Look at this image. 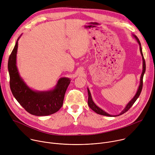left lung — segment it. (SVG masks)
<instances>
[{"instance_id":"8db88e82","label":"left lung","mask_w":155,"mask_h":155,"mask_svg":"<svg viewBox=\"0 0 155 155\" xmlns=\"http://www.w3.org/2000/svg\"><path fill=\"white\" fill-rule=\"evenodd\" d=\"M133 36L135 37L136 38V40H137L138 43L140 45V53H141V55L142 56V59H143V71H142V74L141 75V78H140V85H139V87H138V91L137 92L136 95H135V97H134L128 103V104L127 105L126 107L123 109V110L120 113L119 115H110L108 114V113H107V112H105V111L103 110L102 109H101L100 108H99L98 106H97L95 105V103L94 102V101H93L92 98H91V94H90V91L89 90V89L88 88V106L92 110H94L95 112H96L97 113H98V114L99 115H104V116H107V117H117V116H119V115H121L122 114H123V113H126L131 107L132 105L134 104V103H135L136 101V100L138 99V98L139 97L141 92V90H142V88H143V75H144V74H145V70H146V64H145V58H144V57H143V52H142V49H141V43L140 42V40L138 39V38L133 34Z\"/></svg>"}]
</instances>
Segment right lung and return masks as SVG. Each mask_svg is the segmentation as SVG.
Instances as JSON below:
<instances>
[{
	"label": "right lung",
	"instance_id": "add662e5",
	"mask_svg": "<svg viewBox=\"0 0 155 155\" xmlns=\"http://www.w3.org/2000/svg\"><path fill=\"white\" fill-rule=\"evenodd\" d=\"M20 37L8 61L10 90L20 105L30 114L35 116L54 114L62 107L65 91L70 80L66 77L60 78L52 90L38 91L30 89L20 77L16 65L18 40Z\"/></svg>",
	"mask_w": 155,
	"mask_h": 155
}]
</instances>
